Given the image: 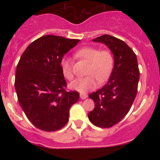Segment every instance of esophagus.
<instances>
[{
  "label": "esophagus",
  "instance_id": "esophagus-1",
  "mask_svg": "<svg viewBox=\"0 0 160 160\" xmlns=\"http://www.w3.org/2000/svg\"><path fill=\"white\" fill-rule=\"evenodd\" d=\"M80 96L81 99H86V98H87V95H86V94H80Z\"/></svg>",
  "mask_w": 160,
  "mask_h": 160
}]
</instances>
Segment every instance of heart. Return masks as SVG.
<instances>
[{"label":"heart","mask_w":160,"mask_h":160,"mask_svg":"<svg viewBox=\"0 0 160 160\" xmlns=\"http://www.w3.org/2000/svg\"><path fill=\"white\" fill-rule=\"evenodd\" d=\"M76 56L89 62L86 74L84 78L77 79L71 83V87L80 93L93 90L98 86V80L105 81L111 75L113 68V56L108 49L99 50L98 48L86 47L79 49ZM62 69L64 76L68 80H72L74 74L70 59L67 57L62 58Z\"/></svg>","instance_id":"heart-1"}]
</instances>
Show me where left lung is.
Wrapping results in <instances>:
<instances>
[{"label":"left lung","instance_id":"obj_1","mask_svg":"<svg viewBox=\"0 0 160 160\" xmlns=\"http://www.w3.org/2000/svg\"><path fill=\"white\" fill-rule=\"evenodd\" d=\"M92 41L107 46L113 53L114 64L107 83L89 95L95 108L88 117L95 126L109 128L129 111L137 95L140 73L136 55L124 41L108 34Z\"/></svg>","mask_w":160,"mask_h":160}]
</instances>
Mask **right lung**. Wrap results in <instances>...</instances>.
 Here are the masks:
<instances>
[{
	"label": "right lung",
	"mask_w": 160,
	"mask_h": 160,
	"mask_svg": "<svg viewBox=\"0 0 160 160\" xmlns=\"http://www.w3.org/2000/svg\"><path fill=\"white\" fill-rule=\"evenodd\" d=\"M80 40L45 35L32 42L16 67L15 88L19 104L31 122L46 132L57 131L68 121L69 110L80 98L66 92L62 57Z\"/></svg>",
	"instance_id": "1"
}]
</instances>
